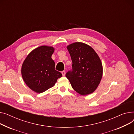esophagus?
Returning <instances> with one entry per match:
<instances>
[{"mask_svg": "<svg viewBox=\"0 0 134 134\" xmlns=\"http://www.w3.org/2000/svg\"><path fill=\"white\" fill-rule=\"evenodd\" d=\"M62 75L64 76L65 75V71H63L62 72Z\"/></svg>", "mask_w": 134, "mask_h": 134, "instance_id": "1", "label": "esophagus"}]
</instances>
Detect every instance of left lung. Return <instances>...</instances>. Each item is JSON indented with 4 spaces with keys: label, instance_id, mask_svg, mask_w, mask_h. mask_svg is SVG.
I'll use <instances>...</instances> for the list:
<instances>
[{
    "label": "left lung",
    "instance_id": "8db88e82",
    "mask_svg": "<svg viewBox=\"0 0 134 134\" xmlns=\"http://www.w3.org/2000/svg\"><path fill=\"white\" fill-rule=\"evenodd\" d=\"M72 62L65 76L72 88L82 95L95 91L101 81L103 66L97 53L89 45L76 42L67 46Z\"/></svg>",
    "mask_w": 134,
    "mask_h": 134
}]
</instances>
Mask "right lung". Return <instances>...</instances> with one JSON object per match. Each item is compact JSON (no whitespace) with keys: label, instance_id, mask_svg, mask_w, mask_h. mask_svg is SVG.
Segmentation results:
<instances>
[{"label":"right lung","instance_id":"add662e5","mask_svg":"<svg viewBox=\"0 0 134 134\" xmlns=\"http://www.w3.org/2000/svg\"><path fill=\"white\" fill-rule=\"evenodd\" d=\"M52 46H41L31 51L24 61L21 76L26 84L34 91L42 93L56 83L62 74L55 70L51 58L54 52Z\"/></svg>","mask_w":134,"mask_h":134}]
</instances>
